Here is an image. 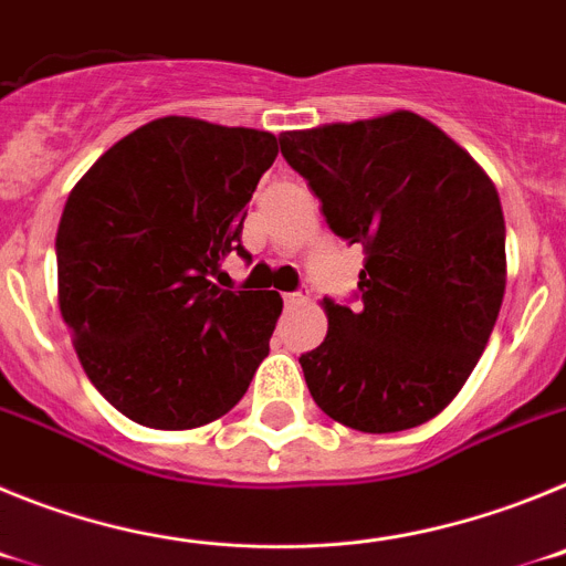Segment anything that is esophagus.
Instances as JSON below:
<instances>
[{
    "label": "esophagus",
    "mask_w": 566,
    "mask_h": 566,
    "mask_svg": "<svg viewBox=\"0 0 566 566\" xmlns=\"http://www.w3.org/2000/svg\"><path fill=\"white\" fill-rule=\"evenodd\" d=\"M283 300H286V306H300V303H306V294L289 292V294H283Z\"/></svg>",
    "instance_id": "1"
}]
</instances>
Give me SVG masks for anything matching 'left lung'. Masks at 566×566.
Here are the masks:
<instances>
[{"label": "left lung", "mask_w": 566, "mask_h": 566, "mask_svg": "<svg viewBox=\"0 0 566 566\" xmlns=\"http://www.w3.org/2000/svg\"><path fill=\"white\" fill-rule=\"evenodd\" d=\"M326 223L359 243L354 307L326 297V339L300 354L323 413L408 431L462 391L504 297V214L473 158L417 113L280 135Z\"/></svg>", "instance_id": "obj_1"}]
</instances>
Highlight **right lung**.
<instances>
[{
	"label": "right lung",
	"instance_id": "add662e5",
	"mask_svg": "<svg viewBox=\"0 0 566 566\" xmlns=\"http://www.w3.org/2000/svg\"><path fill=\"white\" fill-rule=\"evenodd\" d=\"M272 133L167 115L107 149L64 203L59 306L115 411L184 431L232 411L266 359L277 292L221 289Z\"/></svg>",
	"mask_w": 566,
	"mask_h": 566
}]
</instances>
